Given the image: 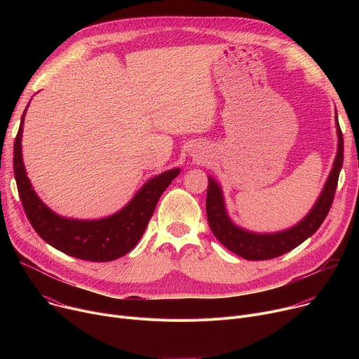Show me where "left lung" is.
Wrapping results in <instances>:
<instances>
[{"mask_svg": "<svg viewBox=\"0 0 359 359\" xmlns=\"http://www.w3.org/2000/svg\"><path fill=\"white\" fill-rule=\"evenodd\" d=\"M337 118V116H335ZM337 133H338V151L334 161V166L327 179V183L310 210L298 224L291 229L278 233H252L236 226L224 206V198L219 183L209 177L208 197H206V213L209 226L216 236V238L230 251L240 255L245 260H270L283 255L309 237H311L325 220L335 196V189L338 184L339 172L344 162V137L337 118Z\"/></svg>", "mask_w": 359, "mask_h": 359, "instance_id": "1", "label": "left lung"}]
</instances>
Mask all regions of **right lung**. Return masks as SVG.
<instances>
[{
  "mask_svg": "<svg viewBox=\"0 0 359 359\" xmlns=\"http://www.w3.org/2000/svg\"><path fill=\"white\" fill-rule=\"evenodd\" d=\"M24 116L25 112L14 142V175L24 212L38 236L54 248L86 262H112L128 254L143 236L162 193L180 169H170L147 180L122 210L109 217H61L39 200L27 177L21 151Z\"/></svg>",
  "mask_w": 359,
  "mask_h": 359,
  "instance_id": "right-lung-1",
  "label": "right lung"
}]
</instances>
